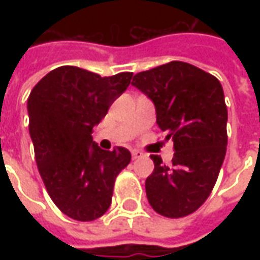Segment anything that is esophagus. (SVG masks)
Instances as JSON below:
<instances>
[{
    "instance_id": "obj_1",
    "label": "esophagus",
    "mask_w": 260,
    "mask_h": 260,
    "mask_svg": "<svg viewBox=\"0 0 260 260\" xmlns=\"http://www.w3.org/2000/svg\"><path fill=\"white\" fill-rule=\"evenodd\" d=\"M142 156H143V153H142L140 150H137V149H133V150H132V157H133V159H140Z\"/></svg>"
}]
</instances>
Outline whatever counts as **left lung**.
I'll list each match as a JSON object with an SVG mask.
<instances>
[{"instance_id":"obj_1","label":"left lung","mask_w":260,"mask_h":260,"mask_svg":"<svg viewBox=\"0 0 260 260\" xmlns=\"http://www.w3.org/2000/svg\"><path fill=\"white\" fill-rule=\"evenodd\" d=\"M155 104L156 123L174 142L172 165L152 155L146 179L149 204L157 214L181 218L204 204L214 188L227 147V107L220 81L194 65L174 60L133 78Z\"/></svg>"}]
</instances>
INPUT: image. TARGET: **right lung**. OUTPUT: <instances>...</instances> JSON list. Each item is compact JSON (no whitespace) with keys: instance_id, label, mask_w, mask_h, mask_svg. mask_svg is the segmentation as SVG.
Listing matches in <instances>:
<instances>
[{"instance_id":"add662e5","label":"right lung","mask_w":260,"mask_h":260,"mask_svg":"<svg viewBox=\"0 0 260 260\" xmlns=\"http://www.w3.org/2000/svg\"><path fill=\"white\" fill-rule=\"evenodd\" d=\"M132 78V72L101 76L60 66L43 76L27 100L39 174L56 207L74 220L105 214L115 178L132 160L125 147L103 150L91 136Z\"/></svg>"}]
</instances>
